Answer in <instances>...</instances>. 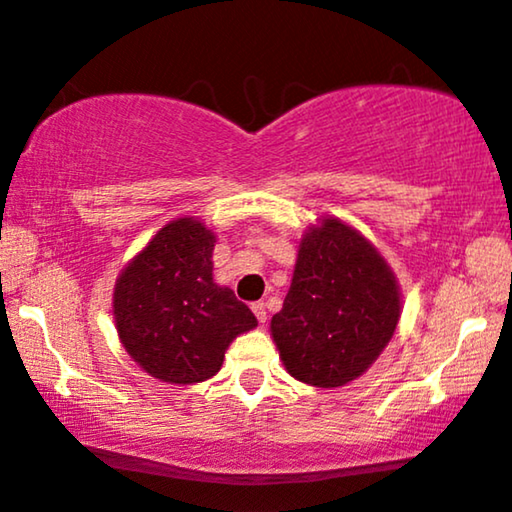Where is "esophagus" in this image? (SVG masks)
I'll list each match as a JSON object with an SVG mask.
<instances>
[{"instance_id": "34e87169", "label": "esophagus", "mask_w": 512, "mask_h": 512, "mask_svg": "<svg viewBox=\"0 0 512 512\" xmlns=\"http://www.w3.org/2000/svg\"><path fill=\"white\" fill-rule=\"evenodd\" d=\"M251 309H254V314H256V318H258V323H265V321H268V311H265V305H263V302H254V305H251Z\"/></svg>"}]
</instances>
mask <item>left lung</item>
Segmentation results:
<instances>
[{
	"label": "left lung",
	"mask_w": 512,
	"mask_h": 512,
	"mask_svg": "<svg viewBox=\"0 0 512 512\" xmlns=\"http://www.w3.org/2000/svg\"><path fill=\"white\" fill-rule=\"evenodd\" d=\"M399 314V286L385 258L353 226L325 217L302 235L270 332L293 379L339 388L372 367Z\"/></svg>",
	"instance_id": "8db88e82"
}]
</instances>
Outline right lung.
I'll return each instance as SVG.
<instances>
[{"mask_svg": "<svg viewBox=\"0 0 512 512\" xmlns=\"http://www.w3.org/2000/svg\"><path fill=\"white\" fill-rule=\"evenodd\" d=\"M212 231L194 217L166 224L115 281L113 316L124 348L154 379H210L224 353L258 321L212 279Z\"/></svg>", "mask_w": 512, "mask_h": 512, "instance_id": "add662e5", "label": "right lung"}]
</instances>
